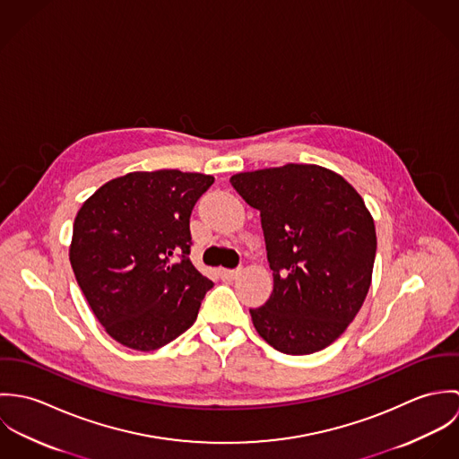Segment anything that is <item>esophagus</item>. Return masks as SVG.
I'll return each mask as SVG.
<instances>
[{
    "label": "esophagus",
    "mask_w": 459,
    "mask_h": 459,
    "mask_svg": "<svg viewBox=\"0 0 459 459\" xmlns=\"http://www.w3.org/2000/svg\"><path fill=\"white\" fill-rule=\"evenodd\" d=\"M219 273H221V277H222V281H235L237 277H238V273H240V270H230V268H221L219 270Z\"/></svg>",
    "instance_id": "esophagus-1"
}]
</instances>
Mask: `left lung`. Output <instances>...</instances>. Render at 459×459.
<instances>
[{
    "instance_id": "obj_1",
    "label": "left lung",
    "mask_w": 459,
    "mask_h": 459,
    "mask_svg": "<svg viewBox=\"0 0 459 459\" xmlns=\"http://www.w3.org/2000/svg\"><path fill=\"white\" fill-rule=\"evenodd\" d=\"M260 210L273 291L251 309L275 350L309 355L353 322L371 286L377 231L362 196L335 171L286 164L230 178Z\"/></svg>"
}]
</instances>
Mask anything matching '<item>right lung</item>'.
Wrapping results in <instances>:
<instances>
[{
  "label": "right lung",
  "instance_id": "obj_1",
  "mask_svg": "<svg viewBox=\"0 0 459 459\" xmlns=\"http://www.w3.org/2000/svg\"><path fill=\"white\" fill-rule=\"evenodd\" d=\"M213 177L134 171L79 208L68 258L95 318L120 344L152 351L191 327L213 282L191 262L189 219Z\"/></svg>",
  "mask_w": 459,
  "mask_h": 459
}]
</instances>
